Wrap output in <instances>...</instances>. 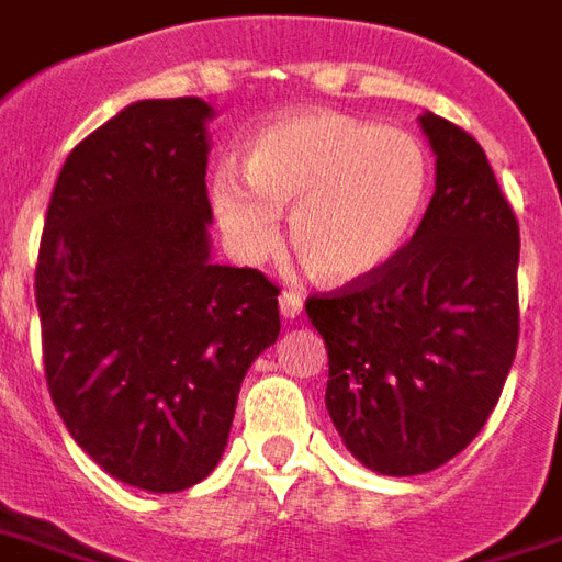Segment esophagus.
Segmentation results:
<instances>
[{
  "label": "esophagus",
  "instance_id": "1",
  "mask_svg": "<svg viewBox=\"0 0 562 562\" xmlns=\"http://www.w3.org/2000/svg\"><path fill=\"white\" fill-rule=\"evenodd\" d=\"M278 305H281V316H284V319H296V316L302 314V296L293 293V290H284L281 299H278Z\"/></svg>",
  "mask_w": 562,
  "mask_h": 562
}]
</instances>
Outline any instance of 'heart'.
<instances>
[{"instance_id":"obj_1","label":"heart","mask_w":562,"mask_h":562,"mask_svg":"<svg viewBox=\"0 0 562 562\" xmlns=\"http://www.w3.org/2000/svg\"><path fill=\"white\" fill-rule=\"evenodd\" d=\"M243 178L218 166L210 198L236 255L260 263L278 251V213L311 276L356 281L385 269L420 225L432 162L406 130L331 109L266 124L246 147Z\"/></svg>"}]
</instances>
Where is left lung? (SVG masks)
<instances>
[{
    "instance_id": "8db88e82",
    "label": "left lung",
    "mask_w": 562,
    "mask_h": 562,
    "mask_svg": "<svg viewBox=\"0 0 562 562\" xmlns=\"http://www.w3.org/2000/svg\"><path fill=\"white\" fill-rule=\"evenodd\" d=\"M436 192L373 276L305 302L328 349L326 408L370 471L415 476L462 453L497 406L518 346V222L483 147L424 112Z\"/></svg>"
}]
</instances>
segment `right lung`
Segmentation results:
<instances>
[{
	"label": "right lung",
	"mask_w": 562,
	"mask_h": 562,
	"mask_svg": "<svg viewBox=\"0 0 562 562\" xmlns=\"http://www.w3.org/2000/svg\"><path fill=\"white\" fill-rule=\"evenodd\" d=\"M198 97L138 100L70 150L37 251L46 387L105 474L183 492L225 453L248 367L281 331L278 286L210 260Z\"/></svg>",
	"instance_id": "1"
}]
</instances>
